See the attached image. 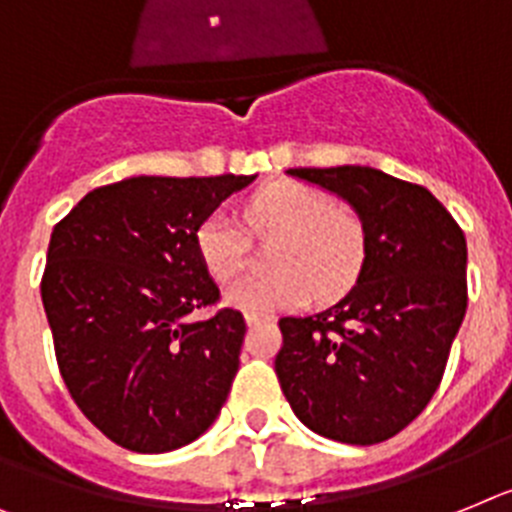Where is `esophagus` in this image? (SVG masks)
<instances>
[{"mask_svg":"<svg viewBox=\"0 0 512 512\" xmlns=\"http://www.w3.org/2000/svg\"><path fill=\"white\" fill-rule=\"evenodd\" d=\"M260 322H273V317L268 315H247V325L252 328V325H260Z\"/></svg>","mask_w":512,"mask_h":512,"instance_id":"1","label":"esophagus"}]
</instances>
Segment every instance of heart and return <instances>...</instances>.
<instances>
[{"mask_svg": "<svg viewBox=\"0 0 512 512\" xmlns=\"http://www.w3.org/2000/svg\"><path fill=\"white\" fill-rule=\"evenodd\" d=\"M242 222L244 227L226 210L210 213L197 226L195 247L210 276L226 281L247 263L248 230L257 239H276L268 255L270 273L244 276L223 291L226 302L247 315L296 309L312 296L336 302L362 276L364 221L322 190L299 182L268 184L244 200Z\"/></svg>", "mask_w": 512, "mask_h": 512, "instance_id": "b5f03b06", "label": "heart"}]
</instances>
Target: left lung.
<instances>
[{
  "instance_id": "8db88e82",
  "label": "left lung",
  "mask_w": 512,
  "mask_h": 512,
  "mask_svg": "<svg viewBox=\"0 0 512 512\" xmlns=\"http://www.w3.org/2000/svg\"><path fill=\"white\" fill-rule=\"evenodd\" d=\"M289 174L336 192L359 213L367 260L341 302L278 320V382L312 432L375 445L409 427L440 388L468 304L466 236L432 192L385 171Z\"/></svg>"
}]
</instances>
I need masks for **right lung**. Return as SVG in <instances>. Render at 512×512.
<instances>
[{
	"instance_id": "1",
	"label": "right lung",
	"mask_w": 512,
	"mask_h": 512,
	"mask_svg": "<svg viewBox=\"0 0 512 512\" xmlns=\"http://www.w3.org/2000/svg\"><path fill=\"white\" fill-rule=\"evenodd\" d=\"M255 176H132L54 226L41 278L62 380L111 442L166 453L203 435L239 369L244 317L223 307L195 231Z\"/></svg>"
}]
</instances>
